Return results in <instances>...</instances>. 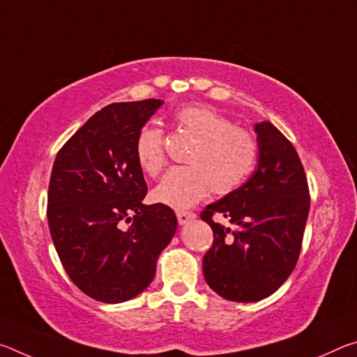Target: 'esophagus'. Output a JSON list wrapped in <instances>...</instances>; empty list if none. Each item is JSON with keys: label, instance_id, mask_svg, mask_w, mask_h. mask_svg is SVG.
Wrapping results in <instances>:
<instances>
[{"label": "esophagus", "instance_id": "1", "mask_svg": "<svg viewBox=\"0 0 357 357\" xmlns=\"http://www.w3.org/2000/svg\"><path fill=\"white\" fill-rule=\"evenodd\" d=\"M176 217H178L179 225H185V223H189V222H192L193 219H195L197 214L192 213V211H178Z\"/></svg>", "mask_w": 357, "mask_h": 357}]
</instances>
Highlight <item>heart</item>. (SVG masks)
<instances>
[{
  "label": "heart",
  "instance_id": "heart-1",
  "mask_svg": "<svg viewBox=\"0 0 357 357\" xmlns=\"http://www.w3.org/2000/svg\"><path fill=\"white\" fill-rule=\"evenodd\" d=\"M176 128L195 138L187 162L168 172L153 192L157 203L174 209L193 206L213 189L217 195L236 190L255 167L258 146L249 130L236 128L214 108L187 105L174 114ZM164 132L153 126L140 130L135 142L138 165L157 174L165 165Z\"/></svg>",
  "mask_w": 357,
  "mask_h": 357
}]
</instances>
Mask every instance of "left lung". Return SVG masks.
Segmentation results:
<instances>
[{
	"mask_svg": "<svg viewBox=\"0 0 357 357\" xmlns=\"http://www.w3.org/2000/svg\"><path fill=\"white\" fill-rule=\"evenodd\" d=\"M258 167L239 187L200 214L214 241L203 257L208 285L228 301L257 302L277 291L298 263L309 184L291 142L269 123L255 124ZM225 216L228 227L213 220Z\"/></svg>",
	"mask_w": 357,
	"mask_h": 357,
	"instance_id": "1",
	"label": "left lung"
}]
</instances>
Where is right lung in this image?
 I'll return each mask as SVG.
<instances>
[{"label": "right lung", "mask_w": 357, "mask_h": 357, "mask_svg": "<svg viewBox=\"0 0 357 357\" xmlns=\"http://www.w3.org/2000/svg\"><path fill=\"white\" fill-rule=\"evenodd\" d=\"M162 104L104 107L64 143L52 168L47 219L58 257L70 280L105 304L148 288L178 228L170 206L142 203L148 185L135 155L138 134Z\"/></svg>", "instance_id": "right-lung-1"}]
</instances>
